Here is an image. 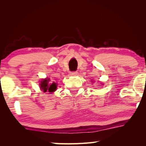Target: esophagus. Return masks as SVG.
Here are the masks:
<instances>
[{
    "label": "esophagus",
    "instance_id": "esophagus-1",
    "mask_svg": "<svg viewBox=\"0 0 146 146\" xmlns=\"http://www.w3.org/2000/svg\"><path fill=\"white\" fill-rule=\"evenodd\" d=\"M77 74H78V73L76 72V71H73V72L70 73V75L71 76H76V75H77Z\"/></svg>",
    "mask_w": 146,
    "mask_h": 146
}]
</instances>
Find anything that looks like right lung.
Instances as JSON below:
<instances>
[{"label": "right lung", "mask_w": 146, "mask_h": 146, "mask_svg": "<svg viewBox=\"0 0 146 146\" xmlns=\"http://www.w3.org/2000/svg\"><path fill=\"white\" fill-rule=\"evenodd\" d=\"M49 78H46L45 79H42L40 83V90L43 91V92H49V93H53L56 91L57 88V84L56 83L53 82L52 84H49Z\"/></svg>", "instance_id": "add662e5"}]
</instances>
